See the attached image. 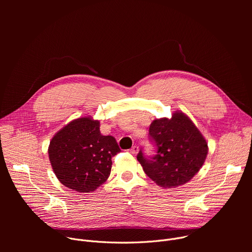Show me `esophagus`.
<instances>
[{
    "mask_svg": "<svg viewBox=\"0 0 252 252\" xmlns=\"http://www.w3.org/2000/svg\"><path fill=\"white\" fill-rule=\"evenodd\" d=\"M128 152H129L131 155H136V154L138 153V147L134 146V147H132Z\"/></svg>",
    "mask_w": 252,
    "mask_h": 252,
    "instance_id": "obj_1",
    "label": "esophagus"
}]
</instances>
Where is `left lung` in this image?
I'll return each instance as SVG.
<instances>
[{"instance_id":"left-lung-1","label":"left lung","mask_w":252,"mask_h":252,"mask_svg":"<svg viewBox=\"0 0 252 252\" xmlns=\"http://www.w3.org/2000/svg\"><path fill=\"white\" fill-rule=\"evenodd\" d=\"M150 136L157 155L148 158L140 150L136 158L147 175L161 188L172 189L189 183L205 161L207 142L182 112H175L171 119L155 120Z\"/></svg>"}]
</instances>
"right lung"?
<instances>
[{
  "mask_svg": "<svg viewBox=\"0 0 252 252\" xmlns=\"http://www.w3.org/2000/svg\"><path fill=\"white\" fill-rule=\"evenodd\" d=\"M121 152L116 138L102 135L90 117L71 121L49 146V158L61 184L79 192L94 191L111 174L112 158Z\"/></svg>",
  "mask_w": 252,
  "mask_h": 252,
  "instance_id": "obj_1",
  "label": "right lung"
}]
</instances>
